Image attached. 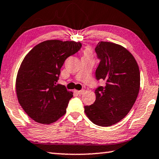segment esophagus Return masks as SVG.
I'll list each match as a JSON object with an SVG mask.
<instances>
[{
	"mask_svg": "<svg viewBox=\"0 0 159 159\" xmlns=\"http://www.w3.org/2000/svg\"><path fill=\"white\" fill-rule=\"evenodd\" d=\"M75 92L78 95H82L83 93H84L85 92V90H84V89L81 90H75Z\"/></svg>",
	"mask_w": 159,
	"mask_h": 159,
	"instance_id": "1",
	"label": "esophagus"
}]
</instances>
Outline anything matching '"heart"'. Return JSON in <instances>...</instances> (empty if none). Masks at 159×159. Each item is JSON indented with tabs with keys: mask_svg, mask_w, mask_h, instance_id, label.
I'll return each mask as SVG.
<instances>
[{
	"mask_svg": "<svg viewBox=\"0 0 159 159\" xmlns=\"http://www.w3.org/2000/svg\"><path fill=\"white\" fill-rule=\"evenodd\" d=\"M84 57H92L93 56V51L92 49H90V47H86L85 49L84 50Z\"/></svg>",
	"mask_w": 159,
	"mask_h": 159,
	"instance_id": "obj_1",
	"label": "heart"
}]
</instances>
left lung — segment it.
I'll return each instance as SVG.
<instances>
[{"label": "left lung", "instance_id": "8db88e82", "mask_svg": "<svg viewBox=\"0 0 159 159\" xmlns=\"http://www.w3.org/2000/svg\"><path fill=\"white\" fill-rule=\"evenodd\" d=\"M95 52L100 59L95 77L106 85L95 90V101L85 106L84 112L95 125L109 127L125 118L134 105L140 89V71L133 55L120 44L101 41Z\"/></svg>", "mask_w": 159, "mask_h": 159}]
</instances>
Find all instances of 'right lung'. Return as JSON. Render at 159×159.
<instances>
[{
	"label": "right lung",
	"instance_id": "1",
	"mask_svg": "<svg viewBox=\"0 0 159 159\" xmlns=\"http://www.w3.org/2000/svg\"><path fill=\"white\" fill-rule=\"evenodd\" d=\"M80 47L79 42L47 40L25 57L17 74L16 93L22 109L35 122L52 124L66 112L73 93L57 83L65 60Z\"/></svg>",
	"mask_w": 159,
	"mask_h": 159
}]
</instances>
